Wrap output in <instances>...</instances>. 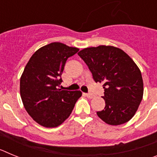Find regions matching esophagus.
<instances>
[{"label":"esophagus","instance_id":"esophagus-1","mask_svg":"<svg viewBox=\"0 0 157 157\" xmlns=\"http://www.w3.org/2000/svg\"><path fill=\"white\" fill-rule=\"evenodd\" d=\"M86 96L89 99H92V98H94V95L93 94H86Z\"/></svg>","mask_w":157,"mask_h":157}]
</instances>
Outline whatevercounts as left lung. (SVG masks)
Segmentation results:
<instances>
[{
	"instance_id": "obj_1",
	"label": "left lung",
	"mask_w": 157,
	"mask_h": 157,
	"mask_svg": "<svg viewBox=\"0 0 157 157\" xmlns=\"http://www.w3.org/2000/svg\"><path fill=\"white\" fill-rule=\"evenodd\" d=\"M84 60L96 82L103 83L105 107L97 112L109 125L117 126L132 119L143 98V80L140 69L122 49L99 45L82 49Z\"/></svg>"
}]
</instances>
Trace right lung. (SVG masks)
Returning a JSON list of instances; mask_svg holds the SVG:
<instances>
[{
	"mask_svg": "<svg viewBox=\"0 0 157 157\" xmlns=\"http://www.w3.org/2000/svg\"><path fill=\"white\" fill-rule=\"evenodd\" d=\"M79 50L60 42H52L34 52L20 78V96L23 106L36 123L52 128L70 116L80 90L59 89L67 58Z\"/></svg>",
	"mask_w": 157,
	"mask_h": 157,
	"instance_id": "right-lung-1",
	"label": "right lung"
}]
</instances>
